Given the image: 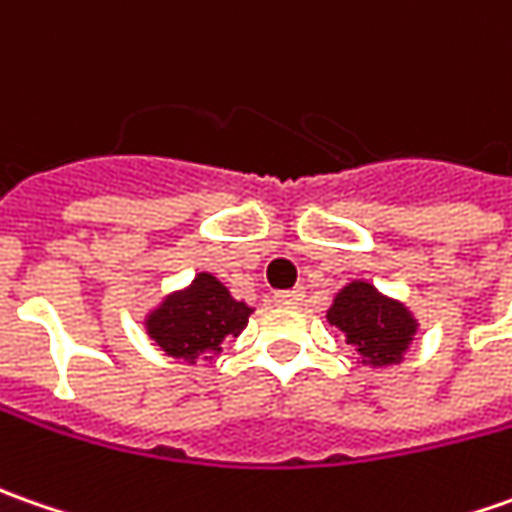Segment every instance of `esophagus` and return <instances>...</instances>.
<instances>
[{
  "mask_svg": "<svg viewBox=\"0 0 512 512\" xmlns=\"http://www.w3.org/2000/svg\"><path fill=\"white\" fill-rule=\"evenodd\" d=\"M303 297H306V291L303 289L277 291V294H274V303H277V306H300V303H303Z\"/></svg>",
  "mask_w": 512,
  "mask_h": 512,
  "instance_id": "34e87169",
  "label": "esophagus"
}]
</instances>
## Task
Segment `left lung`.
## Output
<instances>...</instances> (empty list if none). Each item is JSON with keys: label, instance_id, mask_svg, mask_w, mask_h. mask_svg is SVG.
Returning <instances> with one entry per match:
<instances>
[{"label": "left lung", "instance_id": "1", "mask_svg": "<svg viewBox=\"0 0 512 512\" xmlns=\"http://www.w3.org/2000/svg\"><path fill=\"white\" fill-rule=\"evenodd\" d=\"M328 323L340 328L345 343L360 354L362 365H399L411 351L419 320L397 297H388L368 280H351L334 294L326 311Z\"/></svg>", "mask_w": 512, "mask_h": 512}]
</instances>
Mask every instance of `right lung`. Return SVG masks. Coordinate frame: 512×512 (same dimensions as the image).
Returning a JSON list of instances; mask_svg holds the SVG:
<instances>
[{"label": "right lung", "mask_w": 512, "mask_h": 512, "mask_svg": "<svg viewBox=\"0 0 512 512\" xmlns=\"http://www.w3.org/2000/svg\"><path fill=\"white\" fill-rule=\"evenodd\" d=\"M252 311L243 300H235L215 274L198 272L189 286L169 291L147 311L144 328L167 357L195 365L212 360L226 337H238Z\"/></svg>", "instance_id": "obj_1"}]
</instances>
